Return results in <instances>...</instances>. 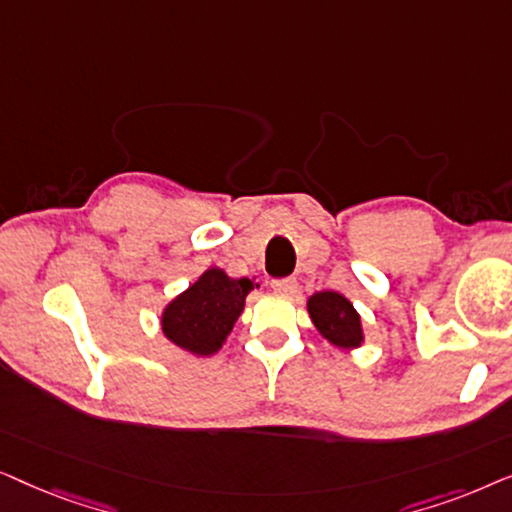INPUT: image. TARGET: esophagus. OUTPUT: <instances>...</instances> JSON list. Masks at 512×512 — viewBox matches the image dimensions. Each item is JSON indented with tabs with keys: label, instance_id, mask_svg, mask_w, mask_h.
<instances>
[{
	"label": "esophagus",
	"instance_id": "34e87169",
	"mask_svg": "<svg viewBox=\"0 0 512 512\" xmlns=\"http://www.w3.org/2000/svg\"><path fill=\"white\" fill-rule=\"evenodd\" d=\"M272 289L277 293H286V296H291V293H296L298 289V282L293 277H286V279H272Z\"/></svg>",
	"mask_w": 512,
	"mask_h": 512
}]
</instances>
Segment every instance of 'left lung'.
<instances>
[{
    "label": "left lung",
    "mask_w": 512,
    "mask_h": 512,
    "mask_svg": "<svg viewBox=\"0 0 512 512\" xmlns=\"http://www.w3.org/2000/svg\"><path fill=\"white\" fill-rule=\"evenodd\" d=\"M312 324L335 347L354 349L363 342V326L354 305L338 291H319L307 300Z\"/></svg>",
    "instance_id": "1"
}]
</instances>
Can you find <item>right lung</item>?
Wrapping results in <instances>:
<instances>
[{"instance_id": "right-lung-1", "label": "right lung", "mask_w": 512, "mask_h": 512, "mask_svg": "<svg viewBox=\"0 0 512 512\" xmlns=\"http://www.w3.org/2000/svg\"><path fill=\"white\" fill-rule=\"evenodd\" d=\"M251 279H233L221 268H209L184 293L165 305L160 326L165 338L195 356L219 352L244 310Z\"/></svg>"}]
</instances>
